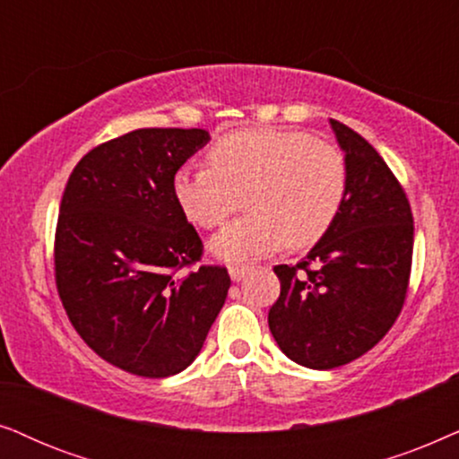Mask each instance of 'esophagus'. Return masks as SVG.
<instances>
[{
    "instance_id": "34e87169",
    "label": "esophagus",
    "mask_w": 459,
    "mask_h": 459,
    "mask_svg": "<svg viewBox=\"0 0 459 459\" xmlns=\"http://www.w3.org/2000/svg\"><path fill=\"white\" fill-rule=\"evenodd\" d=\"M247 273H249V266H243V264H233L229 268V274L233 281H241Z\"/></svg>"
}]
</instances>
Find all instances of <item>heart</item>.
I'll list each match as a JSON object with an SVG mask.
<instances>
[{"label":"heart","instance_id":"heart-1","mask_svg":"<svg viewBox=\"0 0 459 459\" xmlns=\"http://www.w3.org/2000/svg\"><path fill=\"white\" fill-rule=\"evenodd\" d=\"M210 168H182L172 193L188 222L216 229L239 210L249 213L213 237L224 262L266 255L281 246H315L338 218L348 169L338 146L307 132L249 127L226 134L207 152Z\"/></svg>","mask_w":459,"mask_h":459}]
</instances>
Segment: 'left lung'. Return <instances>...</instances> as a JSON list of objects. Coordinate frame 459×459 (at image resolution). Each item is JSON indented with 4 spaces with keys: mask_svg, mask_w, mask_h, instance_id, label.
<instances>
[{
    "mask_svg": "<svg viewBox=\"0 0 459 459\" xmlns=\"http://www.w3.org/2000/svg\"><path fill=\"white\" fill-rule=\"evenodd\" d=\"M344 151L342 210L296 266L279 264L281 296L268 327L291 361L333 369L371 351L399 316L413 255L407 195L374 146L329 119Z\"/></svg>",
    "mask_w": 459,
    "mask_h": 459,
    "instance_id": "left-lung-1",
    "label": "left lung"
}]
</instances>
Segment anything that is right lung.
<instances>
[{"instance_id":"add662e5","label":"right lung","mask_w":459,"mask_h":459,"mask_svg":"<svg viewBox=\"0 0 459 459\" xmlns=\"http://www.w3.org/2000/svg\"><path fill=\"white\" fill-rule=\"evenodd\" d=\"M210 143L199 127H144L91 149L66 182L54 241L56 287L82 340L143 377L180 374L224 307V266H199L197 230L174 174Z\"/></svg>"}]
</instances>
